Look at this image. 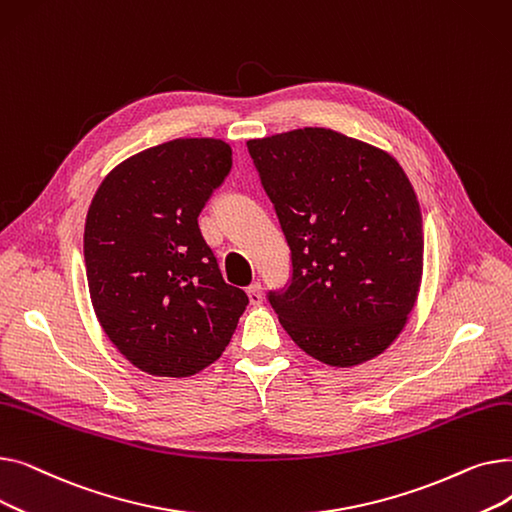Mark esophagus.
<instances>
[{"mask_svg":"<svg viewBox=\"0 0 512 512\" xmlns=\"http://www.w3.org/2000/svg\"><path fill=\"white\" fill-rule=\"evenodd\" d=\"M247 294H249L251 305H261L263 294H261V284H259V282H253V284L247 288Z\"/></svg>","mask_w":512,"mask_h":512,"instance_id":"1","label":"esophagus"}]
</instances>
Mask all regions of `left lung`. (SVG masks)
Masks as SVG:
<instances>
[{
  "instance_id": "obj_1",
  "label": "left lung",
  "mask_w": 512,
  "mask_h": 512,
  "mask_svg": "<svg viewBox=\"0 0 512 512\" xmlns=\"http://www.w3.org/2000/svg\"><path fill=\"white\" fill-rule=\"evenodd\" d=\"M290 247L292 276L267 301L313 359L353 367L407 324L423 272V222L398 161L330 128L247 141Z\"/></svg>"
}]
</instances>
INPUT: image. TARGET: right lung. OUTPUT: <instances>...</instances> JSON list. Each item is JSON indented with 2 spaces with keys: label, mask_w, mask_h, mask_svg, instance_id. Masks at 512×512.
I'll list each match as a JSON object with an SVG mask.
<instances>
[{
  "label": "right lung",
  "mask_w": 512,
  "mask_h": 512,
  "mask_svg": "<svg viewBox=\"0 0 512 512\" xmlns=\"http://www.w3.org/2000/svg\"><path fill=\"white\" fill-rule=\"evenodd\" d=\"M232 168L220 139H174L103 178L85 224L91 303L141 371L188 378L226 351L245 290L224 282L199 213Z\"/></svg>",
  "instance_id": "right-lung-1"
}]
</instances>
